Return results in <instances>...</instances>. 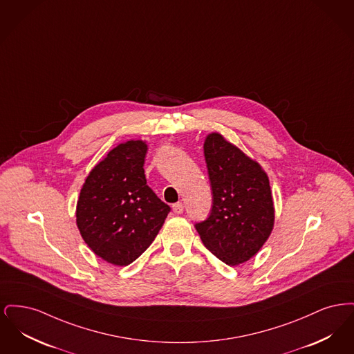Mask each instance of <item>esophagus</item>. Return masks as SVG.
Returning a JSON list of instances; mask_svg holds the SVG:
<instances>
[{
    "instance_id": "34e87169",
    "label": "esophagus",
    "mask_w": 354,
    "mask_h": 354,
    "mask_svg": "<svg viewBox=\"0 0 354 354\" xmlns=\"http://www.w3.org/2000/svg\"><path fill=\"white\" fill-rule=\"evenodd\" d=\"M172 211H174V214H176V215H182L183 211H185V205H183L182 203H175V204L172 205Z\"/></svg>"
}]
</instances>
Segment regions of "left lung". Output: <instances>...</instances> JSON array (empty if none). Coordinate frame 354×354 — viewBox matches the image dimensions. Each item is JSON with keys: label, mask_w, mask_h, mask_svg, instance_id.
Listing matches in <instances>:
<instances>
[{"label": "left lung", "mask_w": 354, "mask_h": 354, "mask_svg": "<svg viewBox=\"0 0 354 354\" xmlns=\"http://www.w3.org/2000/svg\"><path fill=\"white\" fill-rule=\"evenodd\" d=\"M203 149L214 203L208 219L195 227L205 248L235 267L259 252L273 230L270 179L219 133L207 135Z\"/></svg>", "instance_id": "obj_1"}]
</instances>
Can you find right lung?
I'll return each mask as SVG.
<instances>
[{"mask_svg":"<svg viewBox=\"0 0 354 354\" xmlns=\"http://www.w3.org/2000/svg\"><path fill=\"white\" fill-rule=\"evenodd\" d=\"M145 140H127L94 166L77 202V227L88 248L124 267L151 245L169 212L147 185Z\"/></svg>","mask_w":354,"mask_h":354,"instance_id":"1","label":"right lung"}]
</instances>
